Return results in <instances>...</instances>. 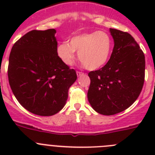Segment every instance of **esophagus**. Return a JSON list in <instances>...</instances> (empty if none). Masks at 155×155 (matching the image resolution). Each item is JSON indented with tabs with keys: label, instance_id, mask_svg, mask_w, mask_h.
Returning <instances> with one entry per match:
<instances>
[{
	"label": "esophagus",
	"instance_id": "esophagus-1",
	"mask_svg": "<svg viewBox=\"0 0 155 155\" xmlns=\"http://www.w3.org/2000/svg\"><path fill=\"white\" fill-rule=\"evenodd\" d=\"M82 74H84V73H83V72H81V71H77V75H78V76H81V75H82Z\"/></svg>",
	"mask_w": 155,
	"mask_h": 155
}]
</instances>
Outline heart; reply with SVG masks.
<instances>
[{"instance_id":"obj_1","label":"heart","mask_w":155,"mask_h":155,"mask_svg":"<svg viewBox=\"0 0 155 155\" xmlns=\"http://www.w3.org/2000/svg\"><path fill=\"white\" fill-rule=\"evenodd\" d=\"M112 46L113 40L107 32L94 31L75 35L69 42H61L57 54L64 64L72 65L78 51L79 60L87 69L96 70L107 62Z\"/></svg>"}]
</instances>
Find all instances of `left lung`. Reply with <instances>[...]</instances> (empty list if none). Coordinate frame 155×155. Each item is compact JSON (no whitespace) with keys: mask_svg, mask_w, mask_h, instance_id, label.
I'll return each mask as SVG.
<instances>
[{"mask_svg":"<svg viewBox=\"0 0 155 155\" xmlns=\"http://www.w3.org/2000/svg\"><path fill=\"white\" fill-rule=\"evenodd\" d=\"M114 47L101 69L90 71L87 99L97 113L117 114L134 103L143 88L145 57L134 37L127 31L110 28Z\"/></svg>","mask_w":155,"mask_h":155,"instance_id":"left-lung-1","label":"left lung"}]
</instances>
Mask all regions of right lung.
<instances>
[{"mask_svg": "<svg viewBox=\"0 0 155 155\" xmlns=\"http://www.w3.org/2000/svg\"><path fill=\"white\" fill-rule=\"evenodd\" d=\"M54 28L31 30L12 46L9 56V84L18 102L30 113L50 116L63 109L75 70L57 54Z\"/></svg>", "mask_w": 155, "mask_h": 155, "instance_id": "obj_1", "label": "right lung"}]
</instances>
